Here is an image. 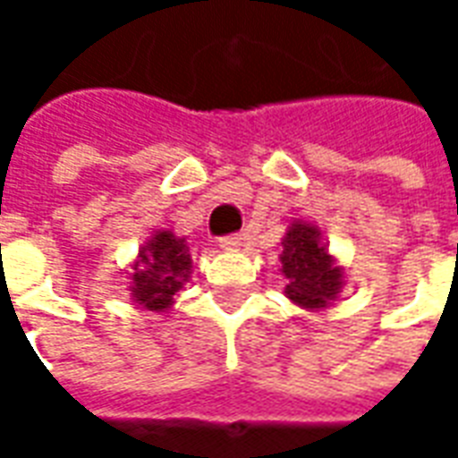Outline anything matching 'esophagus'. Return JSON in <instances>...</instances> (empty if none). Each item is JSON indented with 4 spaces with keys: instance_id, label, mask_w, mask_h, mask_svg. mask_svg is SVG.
<instances>
[{
    "instance_id": "34e87169",
    "label": "esophagus",
    "mask_w": 458,
    "mask_h": 458,
    "mask_svg": "<svg viewBox=\"0 0 458 458\" xmlns=\"http://www.w3.org/2000/svg\"><path fill=\"white\" fill-rule=\"evenodd\" d=\"M245 233H238V235H228V238H220L218 240V248L223 250V252H235V250H240L242 245H245Z\"/></svg>"
}]
</instances>
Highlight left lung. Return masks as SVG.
Listing matches in <instances>:
<instances>
[{"label":"left lung","mask_w":458,"mask_h":458,"mask_svg":"<svg viewBox=\"0 0 458 458\" xmlns=\"http://www.w3.org/2000/svg\"><path fill=\"white\" fill-rule=\"evenodd\" d=\"M279 275L284 279V297L307 311L328 309L345 287L341 259L328 250L318 225L304 218L292 220L282 238Z\"/></svg>","instance_id":"1"}]
</instances>
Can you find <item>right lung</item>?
Wrapping results in <instances>:
<instances>
[{
  "label": "right lung",
  "instance_id": "1",
  "mask_svg": "<svg viewBox=\"0 0 458 458\" xmlns=\"http://www.w3.org/2000/svg\"><path fill=\"white\" fill-rule=\"evenodd\" d=\"M193 272L189 242L171 228L151 230L140 252L124 269L127 292L134 307L144 311H169Z\"/></svg>",
  "mask_w": 458,
  "mask_h": 458
}]
</instances>
